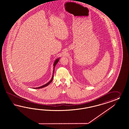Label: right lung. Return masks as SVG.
Returning <instances> with one entry per match:
<instances>
[{"label":"right lung","instance_id":"add662e5","mask_svg":"<svg viewBox=\"0 0 129 129\" xmlns=\"http://www.w3.org/2000/svg\"><path fill=\"white\" fill-rule=\"evenodd\" d=\"M59 58H58L57 59H56V60H55V61L54 63V64H53V75H52V78L51 79V80L49 81V82H48L47 84H45V85H44L43 86H40V87H35V88H34L35 89H39V88H43V87H45V86H48L50 83H51V82H52V80H53V77H54V69H55V67L56 66V65L57 64V63L58 62V61H59Z\"/></svg>","mask_w":129,"mask_h":129}]
</instances>
